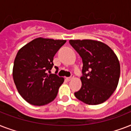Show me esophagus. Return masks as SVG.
Returning a JSON list of instances; mask_svg holds the SVG:
<instances>
[{
  "label": "esophagus",
  "mask_w": 131,
  "mask_h": 131,
  "mask_svg": "<svg viewBox=\"0 0 131 131\" xmlns=\"http://www.w3.org/2000/svg\"><path fill=\"white\" fill-rule=\"evenodd\" d=\"M73 78H74L73 75H71L70 76V77H69V78H66V79H67V81H71L72 79H73Z\"/></svg>",
  "instance_id": "obj_1"
}]
</instances>
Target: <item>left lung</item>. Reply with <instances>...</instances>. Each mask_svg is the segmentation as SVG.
Instances as JSON below:
<instances>
[{
    "mask_svg": "<svg viewBox=\"0 0 131 131\" xmlns=\"http://www.w3.org/2000/svg\"><path fill=\"white\" fill-rule=\"evenodd\" d=\"M83 62L82 87L74 94L88 105H99L109 99L118 86L120 66L108 45L94 40H70Z\"/></svg>",
    "mask_w": 131,
    "mask_h": 131,
    "instance_id": "left-lung-1",
    "label": "left lung"
}]
</instances>
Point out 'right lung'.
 Instances as JSON below:
<instances>
[{"label":"right lung","instance_id":"1","mask_svg":"<svg viewBox=\"0 0 131 131\" xmlns=\"http://www.w3.org/2000/svg\"><path fill=\"white\" fill-rule=\"evenodd\" d=\"M66 40L37 38L21 47L14 60L13 78L17 91L31 105H45L55 99L64 78L47 74L53 58Z\"/></svg>","mask_w":131,"mask_h":131}]
</instances>
